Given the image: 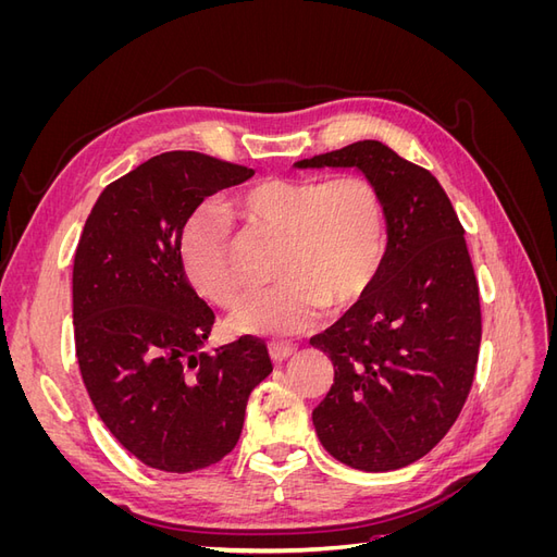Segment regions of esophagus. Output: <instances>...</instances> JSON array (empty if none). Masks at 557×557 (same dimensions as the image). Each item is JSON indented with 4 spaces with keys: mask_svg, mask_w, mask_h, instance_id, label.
I'll return each mask as SVG.
<instances>
[{
    "mask_svg": "<svg viewBox=\"0 0 557 557\" xmlns=\"http://www.w3.org/2000/svg\"><path fill=\"white\" fill-rule=\"evenodd\" d=\"M295 350L297 348L293 344H288V342H272V344H269V356H272L274 362L288 360L290 356H295Z\"/></svg>",
    "mask_w": 557,
    "mask_h": 557,
    "instance_id": "obj_1",
    "label": "esophagus"
}]
</instances>
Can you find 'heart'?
<instances>
[{"label": "heart", "instance_id": "heart-1", "mask_svg": "<svg viewBox=\"0 0 557 557\" xmlns=\"http://www.w3.org/2000/svg\"><path fill=\"white\" fill-rule=\"evenodd\" d=\"M227 210L283 237L274 288L250 293L230 315L246 334L293 336L311 330L327 305L348 309L379 278L387 248L383 199L364 176L262 178L227 201ZM232 218L205 205L181 232V262L193 288L227 307L239 295L230 262Z\"/></svg>", "mask_w": 557, "mask_h": 557}]
</instances>
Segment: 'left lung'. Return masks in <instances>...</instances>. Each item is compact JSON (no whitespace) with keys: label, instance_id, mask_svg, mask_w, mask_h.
Returning <instances> with one entry per match:
<instances>
[{"label":"left lung","instance_id":"left-lung-1","mask_svg":"<svg viewBox=\"0 0 557 557\" xmlns=\"http://www.w3.org/2000/svg\"><path fill=\"white\" fill-rule=\"evenodd\" d=\"M295 166H352L376 185L387 218L372 290L311 339L334 364L313 409L318 440L352 469L407 467L444 440L476 372L481 301L465 230L440 181L381 141Z\"/></svg>","mask_w":557,"mask_h":557}]
</instances>
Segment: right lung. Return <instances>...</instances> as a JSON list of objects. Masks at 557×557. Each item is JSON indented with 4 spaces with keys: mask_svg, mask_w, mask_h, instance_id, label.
Segmentation results:
<instances>
[{
    "mask_svg": "<svg viewBox=\"0 0 557 557\" xmlns=\"http://www.w3.org/2000/svg\"><path fill=\"white\" fill-rule=\"evenodd\" d=\"M252 174L195 150L156 156L107 185L81 234L72 293L83 383L123 448L160 471L223 460L248 395L272 374L256 336L201 350L215 315L181 262L190 213Z\"/></svg>",
    "mask_w": 557,
    "mask_h": 557,
    "instance_id": "obj_1",
    "label": "right lung"
}]
</instances>
